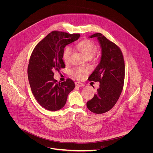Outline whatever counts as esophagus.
Returning a JSON list of instances; mask_svg holds the SVG:
<instances>
[{"mask_svg":"<svg viewBox=\"0 0 153 153\" xmlns=\"http://www.w3.org/2000/svg\"><path fill=\"white\" fill-rule=\"evenodd\" d=\"M75 85L77 86H79V87H81V86H84V84L83 83H82L81 82H75Z\"/></svg>","mask_w":153,"mask_h":153,"instance_id":"34e87169","label":"esophagus"}]
</instances>
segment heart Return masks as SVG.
Returning a JSON list of instances; mask_svg holds the SVG:
<instances>
[{
    "instance_id": "1",
    "label": "heart",
    "mask_w": 153,
    "mask_h": 153,
    "mask_svg": "<svg viewBox=\"0 0 153 153\" xmlns=\"http://www.w3.org/2000/svg\"><path fill=\"white\" fill-rule=\"evenodd\" d=\"M76 47L80 51L83 55L85 56H92L97 51V46L91 40H83L78 42L76 45ZM71 52V48L69 46H67L64 48L62 52V59L65 62H67L69 61L70 56ZM88 71V70L86 68L76 67L73 68L70 73L72 76L77 78L82 79L85 74Z\"/></svg>"
}]
</instances>
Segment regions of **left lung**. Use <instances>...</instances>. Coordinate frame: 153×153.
<instances>
[{"mask_svg": "<svg viewBox=\"0 0 153 153\" xmlns=\"http://www.w3.org/2000/svg\"><path fill=\"white\" fill-rule=\"evenodd\" d=\"M90 37L98 39L102 55L99 64L88 78L89 81L99 82L100 87L86 105L92 113L102 114L114 106L121 95L125 80V61L119 47L101 33H95Z\"/></svg>", "mask_w": 153, "mask_h": 153, "instance_id": "1", "label": "left lung"}]
</instances>
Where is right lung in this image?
<instances>
[{
	"label": "right lung",
	"mask_w": 153,
	"mask_h": 153,
	"mask_svg": "<svg viewBox=\"0 0 153 153\" xmlns=\"http://www.w3.org/2000/svg\"><path fill=\"white\" fill-rule=\"evenodd\" d=\"M80 34L53 31L37 43L33 51L27 69L32 93L38 103L49 111H57L65 104L74 87L67 79L61 83L53 78L55 70L65 67L62 52L66 45L77 40Z\"/></svg>",
	"instance_id": "add662e5"
}]
</instances>
